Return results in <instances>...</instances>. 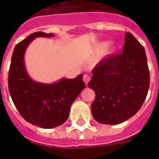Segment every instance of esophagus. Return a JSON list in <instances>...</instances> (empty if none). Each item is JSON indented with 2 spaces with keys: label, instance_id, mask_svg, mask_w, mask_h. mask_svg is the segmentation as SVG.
<instances>
[{
  "label": "esophagus",
  "instance_id": "esophagus-1",
  "mask_svg": "<svg viewBox=\"0 0 159 159\" xmlns=\"http://www.w3.org/2000/svg\"><path fill=\"white\" fill-rule=\"evenodd\" d=\"M90 80V76H89V75H87V74H85L84 76H83V81H84V83H85V84H88V83L89 82Z\"/></svg>",
  "mask_w": 159,
  "mask_h": 159
}]
</instances>
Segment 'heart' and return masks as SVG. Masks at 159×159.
<instances>
[{
	"label": "heart",
	"instance_id": "obj_1",
	"mask_svg": "<svg viewBox=\"0 0 159 159\" xmlns=\"http://www.w3.org/2000/svg\"><path fill=\"white\" fill-rule=\"evenodd\" d=\"M116 46L114 44H109L107 42H102L98 43L95 48L93 52L95 54H101L102 52H104L105 54L107 55H111L113 54L114 52H116Z\"/></svg>",
	"mask_w": 159,
	"mask_h": 159
}]
</instances>
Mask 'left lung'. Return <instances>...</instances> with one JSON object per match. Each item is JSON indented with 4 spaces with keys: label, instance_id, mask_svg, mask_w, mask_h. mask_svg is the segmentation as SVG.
Here are the masks:
<instances>
[{
    "label": "left lung",
    "instance_id": "1",
    "mask_svg": "<svg viewBox=\"0 0 159 159\" xmlns=\"http://www.w3.org/2000/svg\"><path fill=\"white\" fill-rule=\"evenodd\" d=\"M150 85L145 49L129 32L123 52L100 61L88 86L94 91L91 105L94 119L102 124H119L133 117L143 104Z\"/></svg>",
    "mask_w": 159,
    "mask_h": 159
}]
</instances>
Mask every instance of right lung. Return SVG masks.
Returning a JSON list of instances; mask_svg holds the SVG:
<instances>
[{"instance_id": "right-lung-1", "label": "right lung", "mask_w": 159, "mask_h": 159, "mask_svg": "<svg viewBox=\"0 0 159 159\" xmlns=\"http://www.w3.org/2000/svg\"><path fill=\"white\" fill-rule=\"evenodd\" d=\"M53 34L35 32L18 43L12 55L8 74V89L13 104L23 118L43 129L61 125L70 115L73 101L85 88L83 74L73 78H61L53 83L36 82L29 76L25 53L36 37H51Z\"/></svg>"}]
</instances>
